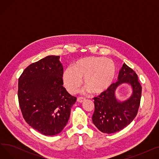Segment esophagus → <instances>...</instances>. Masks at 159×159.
Wrapping results in <instances>:
<instances>
[{
	"mask_svg": "<svg viewBox=\"0 0 159 159\" xmlns=\"http://www.w3.org/2000/svg\"><path fill=\"white\" fill-rule=\"evenodd\" d=\"M85 101V98H84V97H78L77 98V101L79 102H84Z\"/></svg>",
	"mask_w": 159,
	"mask_h": 159,
	"instance_id": "esophagus-1",
	"label": "esophagus"
}]
</instances>
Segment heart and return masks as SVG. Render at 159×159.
<instances>
[{"label": "heart", "instance_id": "1", "mask_svg": "<svg viewBox=\"0 0 159 159\" xmlns=\"http://www.w3.org/2000/svg\"><path fill=\"white\" fill-rule=\"evenodd\" d=\"M116 73L114 62L109 58L86 57L66 68L62 79L66 88L73 93L77 91L84 78V85L91 93H104L113 82Z\"/></svg>", "mask_w": 159, "mask_h": 159}]
</instances>
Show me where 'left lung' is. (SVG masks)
<instances>
[{
	"label": "left lung",
	"mask_w": 159,
	"mask_h": 159,
	"mask_svg": "<svg viewBox=\"0 0 159 159\" xmlns=\"http://www.w3.org/2000/svg\"><path fill=\"white\" fill-rule=\"evenodd\" d=\"M128 83L132 88V95L126 101H118L115 95L117 87ZM142 86L137 73L126 64L119 71L118 81L104 93L93 98L95 111L92 120L102 133H113L126 127L135 118L140 106Z\"/></svg>",
	"instance_id": "8db88e82"
}]
</instances>
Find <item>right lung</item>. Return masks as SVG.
<instances>
[{
	"label": "right lung",
	"mask_w": 159,
	"mask_h": 159,
	"mask_svg": "<svg viewBox=\"0 0 159 159\" xmlns=\"http://www.w3.org/2000/svg\"><path fill=\"white\" fill-rule=\"evenodd\" d=\"M59 58L50 55L31 64L19 79V103L24 120L48 136L62 131L77 101L62 86Z\"/></svg>",
	"instance_id": "obj_1"
}]
</instances>
